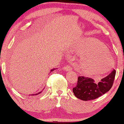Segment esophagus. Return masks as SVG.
I'll list each match as a JSON object with an SVG mask.
<instances>
[{
  "instance_id": "esophagus-1",
  "label": "esophagus",
  "mask_w": 124,
  "mask_h": 124,
  "mask_svg": "<svg viewBox=\"0 0 124 124\" xmlns=\"http://www.w3.org/2000/svg\"><path fill=\"white\" fill-rule=\"evenodd\" d=\"M64 70H66L67 71H69V70H72V67H70V66H66L64 67Z\"/></svg>"
}]
</instances>
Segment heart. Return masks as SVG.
<instances>
[{
	"mask_svg": "<svg viewBox=\"0 0 124 124\" xmlns=\"http://www.w3.org/2000/svg\"><path fill=\"white\" fill-rule=\"evenodd\" d=\"M91 48L96 51L92 50L84 54L81 61L83 69L91 73L106 72L113 63V58L109 52L98 40L90 38L81 47V52L87 53Z\"/></svg>",
	"mask_w": 124,
	"mask_h": 124,
	"instance_id": "b5f03b06",
	"label": "heart"
}]
</instances>
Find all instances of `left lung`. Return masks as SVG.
Wrapping results in <instances>:
<instances>
[{"label":"left lung","mask_w":124,"mask_h":124,"mask_svg":"<svg viewBox=\"0 0 124 124\" xmlns=\"http://www.w3.org/2000/svg\"><path fill=\"white\" fill-rule=\"evenodd\" d=\"M115 74L114 69L97 84L91 78L79 76L76 86L73 88V93L78 98L83 101L96 99L109 91L114 83Z\"/></svg>","instance_id":"left-lung-1"}]
</instances>
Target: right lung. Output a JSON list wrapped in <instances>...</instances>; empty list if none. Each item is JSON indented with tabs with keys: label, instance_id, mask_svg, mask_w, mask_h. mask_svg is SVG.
<instances>
[{
	"label": "right lung",
	"instance_id": "right-lung-1",
	"mask_svg": "<svg viewBox=\"0 0 124 124\" xmlns=\"http://www.w3.org/2000/svg\"><path fill=\"white\" fill-rule=\"evenodd\" d=\"M54 70H55V69H53V70H51V72H52V71H54ZM41 92H42V91L40 92H39V93H37V94H35V95H38V94L41 93Z\"/></svg>",
	"mask_w": 124,
	"mask_h": 124
}]
</instances>
